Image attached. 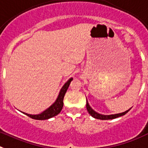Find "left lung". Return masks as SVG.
Returning <instances> with one entry per match:
<instances>
[{
	"label": "left lung",
	"mask_w": 148,
	"mask_h": 148,
	"mask_svg": "<svg viewBox=\"0 0 148 148\" xmlns=\"http://www.w3.org/2000/svg\"><path fill=\"white\" fill-rule=\"evenodd\" d=\"M86 108H87V111L88 112L90 115H92L93 118L96 119H100V120H110V119H116V118H119V117L123 116L125 114L128 112L130 110V109L127 111L124 112H121V113H118V114H113V115H102V114H100V113L97 112H95L93 109H92V107L89 106L88 104V101H86Z\"/></svg>",
	"instance_id": "8db88e82"
}]
</instances>
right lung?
Listing matches in <instances>:
<instances>
[{
  "mask_svg": "<svg viewBox=\"0 0 148 148\" xmlns=\"http://www.w3.org/2000/svg\"><path fill=\"white\" fill-rule=\"evenodd\" d=\"M73 80V78H70V79L63 85V86L60 89V93L58 95V97L55 101V102L51 105V106L47 108V110L41 112L40 114H37V115H31V114H27L24 112H21L22 113L25 114L26 115L29 116L31 119H36V120H47L51 118L56 116L61 112L62 109L63 107V99L64 96H65V93L67 92V89L69 88V85H70L71 82Z\"/></svg>",
  "mask_w": 148,
  "mask_h": 148,
  "instance_id": "add662e5",
  "label": "right lung"
}]
</instances>
